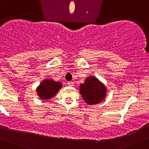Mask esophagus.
Listing matches in <instances>:
<instances>
[{"label":"esophagus","instance_id":"34e87169","mask_svg":"<svg viewBox=\"0 0 149 149\" xmlns=\"http://www.w3.org/2000/svg\"><path fill=\"white\" fill-rule=\"evenodd\" d=\"M67 85L70 86V87H72V86H74V83L72 82H67Z\"/></svg>","mask_w":149,"mask_h":149}]
</instances>
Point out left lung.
Instances as JSON below:
<instances>
[{"label":"left lung","mask_w":149,"mask_h":149,"mask_svg":"<svg viewBox=\"0 0 149 149\" xmlns=\"http://www.w3.org/2000/svg\"><path fill=\"white\" fill-rule=\"evenodd\" d=\"M79 93L86 103L91 105L103 100L106 96L107 89L97 78L90 76L79 86Z\"/></svg>","instance_id":"8db88e82"}]
</instances>
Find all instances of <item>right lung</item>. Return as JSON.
<instances>
[{"label":"right lung","mask_w":149,"mask_h":149,"mask_svg":"<svg viewBox=\"0 0 149 149\" xmlns=\"http://www.w3.org/2000/svg\"><path fill=\"white\" fill-rule=\"evenodd\" d=\"M62 87L60 82L46 79L41 82L36 88L37 95L41 100H49L53 97Z\"/></svg>","instance_id":"1"}]
</instances>
